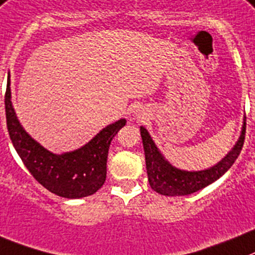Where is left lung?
<instances>
[{"instance_id": "8db88e82", "label": "left lung", "mask_w": 255, "mask_h": 255, "mask_svg": "<svg viewBox=\"0 0 255 255\" xmlns=\"http://www.w3.org/2000/svg\"><path fill=\"white\" fill-rule=\"evenodd\" d=\"M140 134L145 152V162L149 184L152 190L166 196H183L205 188L209 184L224 175L234 164L242 151L246 136V120H244L239 139L229 152L212 168L198 171L181 170L171 165L155 145L149 131L140 126Z\"/></svg>"}]
</instances>
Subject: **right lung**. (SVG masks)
<instances>
[{"label":"right lung","mask_w":255,"mask_h":255,"mask_svg":"<svg viewBox=\"0 0 255 255\" xmlns=\"http://www.w3.org/2000/svg\"><path fill=\"white\" fill-rule=\"evenodd\" d=\"M9 137L26 168L48 191L67 199L93 195L106 180L109 146L125 119L105 126L93 139L72 151L55 154L36 141L21 125L11 101V76L7 75L4 95Z\"/></svg>","instance_id":"obj_1"}]
</instances>
